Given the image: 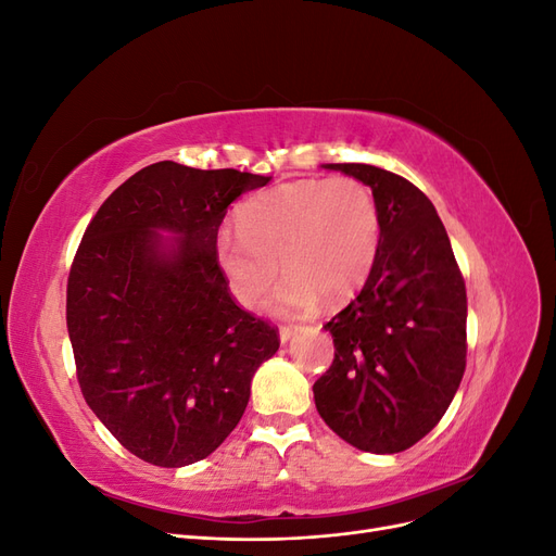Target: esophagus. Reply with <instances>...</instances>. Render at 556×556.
<instances>
[{
  "label": "esophagus",
  "instance_id": "esophagus-1",
  "mask_svg": "<svg viewBox=\"0 0 556 556\" xmlns=\"http://www.w3.org/2000/svg\"><path fill=\"white\" fill-rule=\"evenodd\" d=\"M299 331H301L299 325H282L280 331H278V333H280V343H288V341L292 339V336L299 333Z\"/></svg>",
  "mask_w": 556,
  "mask_h": 556
}]
</instances>
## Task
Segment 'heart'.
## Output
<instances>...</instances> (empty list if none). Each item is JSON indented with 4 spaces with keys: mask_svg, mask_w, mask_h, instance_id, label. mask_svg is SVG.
Here are the masks:
<instances>
[{
    "mask_svg": "<svg viewBox=\"0 0 556 556\" xmlns=\"http://www.w3.org/2000/svg\"><path fill=\"white\" fill-rule=\"evenodd\" d=\"M239 231L215 237V264L233 299L260 306L278 276L288 274L271 299L278 315L331 304L362 290L380 252V211L371 188L357 178L299 180L264 190L239 211Z\"/></svg>",
    "mask_w": 556,
    "mask_h": 556,
    "instance_id": "1",
    "label": "heart"
}]
</instances>
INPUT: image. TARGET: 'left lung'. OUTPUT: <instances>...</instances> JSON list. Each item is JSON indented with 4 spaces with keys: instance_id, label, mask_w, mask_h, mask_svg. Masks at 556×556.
<instances>
[{
    "instance_id": "1",
    "label": "left lung",
    "mask_w": 556,
    "mask_h": 556,
    "mask_svg": "<svg viewBox=\"0 0 556 556\" xmlns=\"http://www.w3.org/2000/svg\"><path fill=\"white\" fill-rule=\"evenodd\" d=\"M371 188L380 252L333 315V362L313 384L327 427L357 450H408L441 422L466 368V285L429 197L371 164H325Z\"/></svg>"
}]
</instances>
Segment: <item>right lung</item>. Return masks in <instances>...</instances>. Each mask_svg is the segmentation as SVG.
<instances>
[{
    "label": "right lung",
    "instance_id": "1",
    "mask_svg": "<svg viewBox=\"0 0 556 556\" xmlns=\"http://www.w3.org/2000/svg\"><path fill=\"white\" fill-rule=\"evenodd\" d=\"M268 180L155 162L83 233L66 282L78 384L117 443L148 464L180 468L220 447L280 345L276 327L237 306L213 255L231 201Z\"/></svg>",
    "mask_w": 556,
    "mask_h": 556
}]
</instances>
